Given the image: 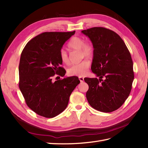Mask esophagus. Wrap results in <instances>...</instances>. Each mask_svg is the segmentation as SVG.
Wrapping results in <instances>:
<instances>
[{
	"label": "esophagus",
	"mask_w": 148,
	"mask_h": 148,
	"mask_svg": "<svg viewBox=\"0 0 148 148\" xmlns=\"http://www.w3.org/2000/svg\"><path fill=\"white\" fill-rule=\"evenodd\" d=\"M79 79L80 81V82H83V81H84V78L83 77H81V76L79 77Z\"/></svg>",
	"instance_id": "1"
}]
</instances>
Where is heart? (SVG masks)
<instances>
[{
  "instance_id": "1",
  "label": "heart",
  "mask_w": 148,
  "mask_h": 148,
  "mask_svg": "<svg viewBox=\"0 0 148 148\" xmlns=\"http://www.w3.org/2000/svg\"><path fill=\"white\" fill-rule=\"evenodd\" d=\"M69 48L74 50H79L81 53L82 58L92 59L94 55V48L92 45L85 43V40L81 37H76L71 39L69 43ZM60 58L63 64L68 65L70 62L69 56L64 49H61L60 51ZM90 63L88 60H84L78 64L73 65L69 67L67 73L70 76H82L85 75L90 67Z\"/></svg>"
}]
</instances>
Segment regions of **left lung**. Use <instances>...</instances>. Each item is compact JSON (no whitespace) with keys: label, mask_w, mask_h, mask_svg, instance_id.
Segmentation results:
<instances>
[{"label":"left lung","mask_w":148,"mask_h":148,"mask_svg":"<svg viewBox=\"0 0 148 148\" xmlns=\"http://www.w3.org/2000/svg\"><path fill=\"white\" fill-rule=\"evenodd\" d=\"M94 48L92 71L97 78L85 77L89 88L86 96L93 108L111 112L123 104L134 79L130 53L118 34L103 27L81 31Z\"/></svg>","instance_id":"8db88e82"}]
</instances>
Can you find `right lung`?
I'll list each match as a JSON object with an SVG mask.
<instances>
[{"label": "right lung", "instance_id": "1", "mask_svg": "<svg viewBox=\"0 0 148 148\" xmlns=\"http://www.w3.org/2000/svg\"><path fill=\"white\" fill-rule=\"evenodd\" d=\"M74 34L75 31L44 32L28 42L22 51L19 88L27 105L43 117L53 118L64 111L72 91L80 83L77 76L52 80L55 74L65 76L60 51Z\"/></svg>", "mask_w": 148, "mask_h": 148}]
</instances>
